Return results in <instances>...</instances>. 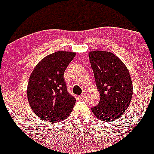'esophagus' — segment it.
<instances>
[{"mask_svg": "<svg viewBox=\"0 0 154 154\" xmlns=\"http://www.w3.org/2000/svg\"><path fill=\"white\" fill-rule=\"evenodd\" d=\"M85 95H86V94H85V92H83V93L79 96V98H80V99H83V98H85Z\"/></svg>", "mask_w": 154, "mask_h": 154, "instance_id": "34e87169", "label": "esophagus"}]
</instances>
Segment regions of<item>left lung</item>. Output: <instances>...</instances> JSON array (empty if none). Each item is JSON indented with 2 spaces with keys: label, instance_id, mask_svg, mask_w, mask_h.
Segmentation results:
<instances>
[{
  "label": "left lung",
  "instance_id": "1",
  "mask_svg": "<svg viewBox=\"0 0 154 154\" xmlns=\"http://www.w3.org/2000/svg\"><path fill=\"white\" fill-rule=\"evenodd\" d=\"M89 58L100 93L99 103L91 108L92 113L102 121L117 120L132 101L133 90L129 71L110 52L92 51Z\"/></svg>",
  "mask_w": 154,
  "mask_h": 154
}]
</instances>
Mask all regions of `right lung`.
Masks as SVG:
<instances>
[{
	"label": "right lung",
	"mask_w": 154,
	"mask_h": 154,
	"mask_svg": "<svg viewBox=\"0 0 154 154\" xmlns=\"http://www.w3.org/2000/svg\"><path fill=\"white\" fill-rule=\"evenodd\" d=\"M75 53L58 51L42 59L30 76L27 88L28 102L34 113L50 123L65 120L76 98L68 92L64 73Z\"/></svg>",
	"instance_id": "right-lung-1"
}]
</instances>
